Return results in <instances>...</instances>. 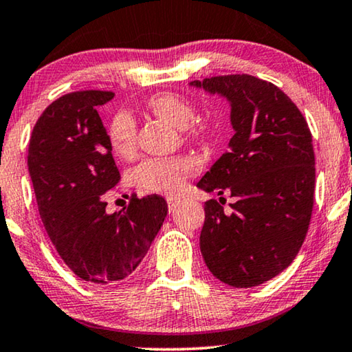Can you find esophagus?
Segmentation results:
<instances>
[{"label": "esophagus", "mask_w": 352, "mask_h": 352, "mask_svg": "<svg viewBox=\"0 0 352 352\" xmlns=\"http://www.w3.org/2000/svg\"><path fill=\"white\" fill-rule=\"evenodd\" d=\"M177 205H179V200L176 199H168V210H170V213H175Z\"/></svg>", "instance_id": "1"}]
</instances>
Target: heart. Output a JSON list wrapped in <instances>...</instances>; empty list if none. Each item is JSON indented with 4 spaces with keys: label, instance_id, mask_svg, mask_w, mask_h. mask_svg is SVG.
Returning <instances> with one entry per match:
<instances>
[{
    "label": "heart",
    "instance_id": "1",
    "mask_svg": "<svg viewBox=\"0 0 352 352\" xmlns=\"http://www.w3.org/2000/svg\"><path fill=\"white\" fill-rule=\"evenodd\" d=\"M147 107L157 117L182 128L187 139L205 136V126L194 122L197 107L194 100L179 93H160L147 100ZM107 139L115 155L129 160L136 155V122L128 112H117L110 120ZM195 171V162L189 157L147 158L133 170V181L148 194L177 197L184 190L186 181Z\"/></svg>",
    "mask_w": 352,
    "mask_h": 352
}]
</instances>
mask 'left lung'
Instances as JSON below:
<instances>
[{
	"mask_svg": "<svg viewBox=\"0 0 352 352\" xmlns=\"http://www.w3.org/2000/svg\"><path fill=\"white\" fill-rule=\"evenodd\" d=\"M190 85L226 96L235 129L228 151L197 184L237 199L230 214L218 200L205 204L201 254L221 282L261 285L290 266L309 229L316 182L309 126L282 89L253 75Z\"/></svg>",
	"mask_w": 352,
	"mask_h": 352,
	"instance_id": "8db88e82",
	"label": "left lung"
}]
</instances>
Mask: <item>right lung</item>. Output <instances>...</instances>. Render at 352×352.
I'll list each match as a JSON object with an SVG mask.
<instances>
[{
	"mask_svg": "<svg viewBox=\"0 0 352 352\" xmlns=\"http://www.w3.org/2000/svg\"><path fill=\"white\" fill-rule=\"evenodd\" d=\"M112 91L60 96L45 109L28 144V173L38 211L67 267L91 283H112L139 266L165 221L160 195L129 197L107 214L104 194L120 181L107 131L98 113Z\"/></svg>",
	"mask_w": 352,
	"mask_h": 352,
	"instance_id": "1",
	"label": "right lung"
}]
</instances>
